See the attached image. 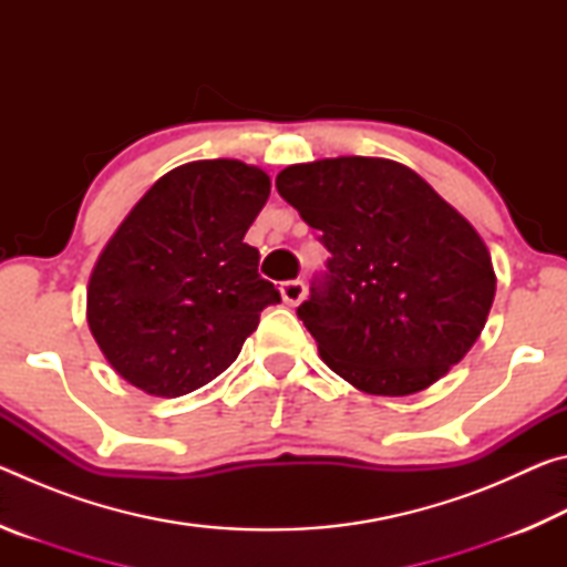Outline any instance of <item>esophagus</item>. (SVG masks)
Masks as SVG:
<instances>
[{"instance_id": "esophagus-1", "label": "esophagus", "mask_w": 567, "mask_h": 567, "mask_svg": "<svg viewBox=\"0 0 567 567\" xmlns=\"http://www.w3.org/2000/svg\"><path fill=\"white\" fill-rule=\"evenodd\" d=\"M305 292H307V287H305V282H302V280H287V282H282V285H280V295H282V300H285V305H290V307L300 305V302H302V297H305Z\"/></svg>"}]
</instances>
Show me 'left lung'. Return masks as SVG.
Returning <instances> with one entry per match:
<instances>
[{
    "mask_svg": "<svg viewBox=\"0 0 567 567\" xmlns=\"http://www.w3.org/2000/svg\"><path fill=\"white\" fill-rule=\"evenodd\" d=\"M328 247L297 318L332 372L370 395H412L465 358L495 297L491 252L415 172L390 159L292 165L275 179Z\"/></svg>",
    "mask_w": 567,
    "mask_h": 567,
    "instance_id": "obj_1",
    "label": "left lung"
}]
</instances>
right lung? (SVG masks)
I'll use <instances>...</instances> for the list:
<instances>
[{
  "label": "right lung",
  "mask_w": 567,
  "mask_h": 567,
  "mask_svg": "<svg viewBox=\"0 0 567 567\" xmlns=\"http://www.w3.org/2000/svg\"><path fill=\"white\" fill-rule=\"evenodd\" d=\"M267 197L262 169L189 162L157 179L114 233L90 277L87 322L134 388L179 398L207 385L280 302L245 243Z\"/></svg>",
  "instance_id": "right-lung-1"
}]
</instances>
